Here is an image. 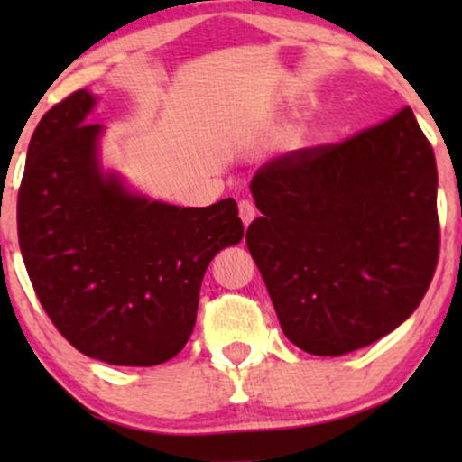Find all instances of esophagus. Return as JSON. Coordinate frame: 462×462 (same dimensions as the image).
Segmentation results:
<instances>
[{"mask_svg":"<svg viewBox=\"0 0 462 462\" xmlns=\"http://www.w3.org/2000/svg\"><path fill=\"white\" fill-rule=\"evenodd\" d=\"M237 210H239V218H242V223L245 226H248L252 220H254V217H256V208H254V204H252L250 199H239Z\"/></svg>","mask_w":462,"mask_h":462,"instance_id":"1","label":"esophagus"}]
</instances>
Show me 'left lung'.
<instances>
[{
	"instance_id": "8db88e82",
	"label": "left lung",
	"mask_w": 462,
	"mask_h": 462,
	"mask_svg": "<svg viewBox=\"0 0 462 462\" xmlns=\"http://www.w3.org/2000/svg\"><path fill=\"white\" fill-rule=\"evenodd\" d=\"M250 189L263 217L245 244L299 349L345 356L420 305L439 258L438 166L410 106L275 157Z\"/></svg>"
}]
</instances>
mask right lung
I'll return each instance as SVG.
<instances>
[{
	"instance_id": "obj_1",
	"label": "right lung",
	"mask_w": 462,
	"mask_h": 462,
	"mask_svg": "<svg viewBox=\"0 0 462 462\" xmlns=\"http://www.w3.org/2000/svg\"><path fill=\"white\" fill-rule=\"evenodd\" d=\"M94 97L56 103L31 136L18 189V244L43 311L88 357L157 365L187 345L218 250L242 242L231 198L179 208L125 191L97 162Z\"/></svg>"
}]
</instances>
